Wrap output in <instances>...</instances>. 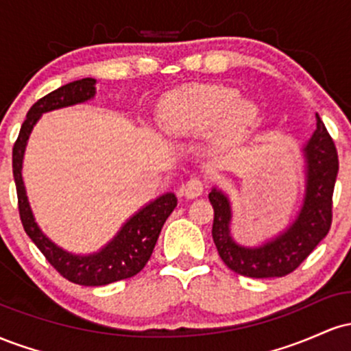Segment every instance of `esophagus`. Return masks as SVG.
Wrapping results in <instances>:
<instances>
[{"label": "esophagus", "instance_id": "obj_1", "mask_svg": "<svg viewBox=\"0 0 351 351\" xmlns=\"http://www.w3.org/2000/svg\"><path fill=\"white\" fill-rule=\"evenodd\" d=\"M203 191H204V183H203V180L198 178V176H193V178H189L186 183L183 184V188H181V193H183V195L189 199L198 198V196L203 195Z\"/></svg>", "mask_w": 351, "mask_h": 351}]
</instances>
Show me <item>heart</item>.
Wrapping results in <instances>:
<instances>
[{
	"instance_id": "1",
	"label": "heart",
	"mask_w": 351,
	"mask_h": 351,
	"mask_svg": "<svg viewBox=\"0 0 351 351\" xmlns=\"http://www.w3.org/2000/svg\"><path fill=\"white\" fill-rule=\"evenodd\" d=\"M259 120V108L226 86H201L167 97L158 108V122L175 136L198 135L216 127V138L231 145L247 136Z\"/></svg>"
}]
</instances>
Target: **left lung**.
<instances>
[{
  "instance_id": "obj_1",
  "label": "left lung",
  "mask_w": 351,
  "mask_h": 351,
  "mask_svg": "<svg viewBox=\"0 0 351 351\" xmlns=\"http://www.w3.org/2000/svg\"><path fill=\"white\" fill-rule=\"evenodd\" d=\"M317 117V128L304 145L305 195L295 219L279 236L267 243L247 247L237 244L231 236V203L221 189L209 193L215 221L213 241L223 263L244 277L269 279L295 271L328 234L332 226V196L338 173L335 143Z\"/></svg>"
}]
</instances>
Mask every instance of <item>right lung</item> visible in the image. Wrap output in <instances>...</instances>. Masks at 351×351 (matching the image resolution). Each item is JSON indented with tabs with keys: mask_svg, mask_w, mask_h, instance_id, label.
I'll list each match as a JSON object with an SVG mask.
<instances>
[{
	"mask_svg": "<svg viewBox=\"0 0 351 351\" xmlns=\"http://www.w3.org/2000/svg\"><path fill=\"white\" fill-rule=\"evenodd\" d=\"M95 82L97 80L92 77L74 80V82L56 88L51 94L39 99L27 112L26 120L21 125L18 140L13 147V176L24 231L44 254L47 263L60 276L74 284L87 285V287H97V285L130 279L142 271L155 249L156 239H158L165 221L176 208L175 193H165L155 201H150L138 213H135L120 228L114 239L104 245L99 252L87 254V256L64 251L39 229L38 223L34 221L33 211H31L29 201H27L21 171L27 138H29L36 122L46 112L71 107L94 99Z\"/></svg>",
	"mask_w": 351,
	"mask_h": 351,
	"instance_id": "obj_1",
	"label": "right lung"
}]
</instances>
